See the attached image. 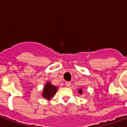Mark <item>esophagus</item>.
<instances>
[{
	"label": "esophagus",
	"instance_id": "34e87169",
	"mask_svg": "<svg viewBox=\"0 0 127 127\" xmlns=\"http://www.w3.org/2000/svg\"><path fill=\"white\" fill-rule=\"evenodd\" d=\"M71 85V82H68V81H67V82H66V85L67 86V87H70Z\"/></svg>",
	"mask_w": 127,
	"mask_h": 127
}]
</instances>
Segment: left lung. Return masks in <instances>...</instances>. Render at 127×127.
Listing matches in <instances>:
<instances>
[{
	"mask_svg": "<svg viewBox=\"0 0 127 127\" xmlns=\"http://www.w3.org/2000/svg\"><path fill=\"white\" fill-rule=\"evenodd\" d=\"M78 93H80V94H82L83 93V91H82V89H80V90H78Z\"/></svg>",
	"mask_w": 127,
	"mask_h": 127,
	"instance_id": "obj_1",
	"label": "left lung"
}]
</instances>
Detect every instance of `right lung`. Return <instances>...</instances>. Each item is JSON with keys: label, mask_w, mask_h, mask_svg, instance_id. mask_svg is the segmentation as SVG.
<instances>
[{"label": "right lung", "mask_w": 127, "mask_h": 127, "mask_svg": "<svg viewBox=\"0 0 127 127\" xmlns=\"http://www.w3.org/2000/svg\"><path fill=\"white\" fill-rule=\"evenodd\" d=\"M57 91V87L53 85L50 82H47L44 85L43 92H42V97L46 98V100H51V97H54Z\"/></svg>", "instance_id": "1"}]
</instances>
